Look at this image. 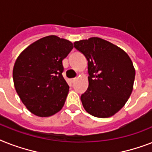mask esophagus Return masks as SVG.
<instances>
[{
    "mask_svg": "<svg viewBox=\"0 0 152 152\" xmlns=\"http://www.w3.org/2000/svg\"><path fill=\"white\" fill-rule=\"evenodd\" d=\"M76 77H75V78H71V79H70V80H69V81H70V82H71V83H73L75 82V81H76Z\"/></svg>",
    "mask_w": 152,
    "mask_h": 152,
    "instance_id": "esophagus-1",
    "label": "esophagus"
}]
</instances>
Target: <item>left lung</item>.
Returning <instances> with one entry per match:
<instances>
[{"label":"left lung","mask_w":152,"mask_h":152,"mask_svg":"<svg viewBox=\"0 0 152 152\" xmlns=\"http://www.w3.org/2000/svg\"><path fill=\"white\" fill-rule=\"evenodd\" d=\"M87 60L89 86L80 99L85 110L108 118L123 108L131 94L135 78L131 59L110 42L91 37L74 43Z\"/></svg>","instance_id":"left-lung-1"}]
</instances>
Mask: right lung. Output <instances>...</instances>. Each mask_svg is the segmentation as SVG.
<instances>
[{"label":"right lung","mask_w":152,"mask_h":152,"mask_svg":"<svg viewBox=\"0 0 152 152\" xmlns=\"http://www.w3.org/2000/svg\"><path fill=\"white\" fill-rule=\"evenodd\" d=\"M72 48L69 40L48 36L27 47L16 59L15 87L33 114L50 116L63 107L69 87L62 76V60Z\"/></svg>","instance_id":"1"}]
</instances>
